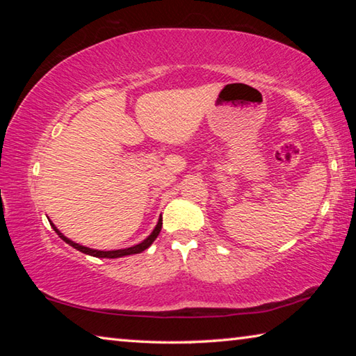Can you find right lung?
<instances>
[{"instance_id":"1","label":"right lung","mask_w":356,"mask_h":356,"mask_svg":"<svg viewBox=\"0 0 356 356\" xmlns=\"http://www.w3.org/2000/svg\"><path fill=\"white\" fill-rule=\"evenodd\" d=\"M51 225V227L55 229V232L58 234L59 237H61L65 243L67 245H70V246H74L75 250H78V251H81V252H84V254H89V256H94V257H106V259H116V257H122V256H130V254H138V252H141V251H144V250H147L150 245L154 243V240L156 238V236H159L160 234V231H161V225H163V220H161V216L159 218V222H156V226H155V229L152 231V234H150V236L147 237V238H144L141 243H138V245H135V246H130V248H125V250H113V251H100V250H92V248H88V246H83V245H80V243H75V242H72L70 238H67L64 236L63 232H59L58 229H56V226L53 225V222H50Z\"/></svg>"}]
</instances>
